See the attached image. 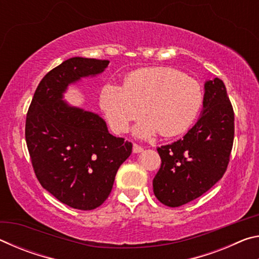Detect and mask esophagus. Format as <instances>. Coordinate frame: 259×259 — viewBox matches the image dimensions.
I'll return each instance as SVG.
<instances>
[{
    "label": "esophagus",
    "instance_id": "34e87169",
    "mask_svg": "<svg viewBox=\"0 0 259 259\" xmlns=\"http://www.w3.org/2000/svg\"><path fill=\"white\" fill-rule=\"evenodd\" d=\"M144 151V148H143V146H140V145H138V144H134V153H140V152H143Z\"/></svg>",
    "mask_w": 259,
    "mask_h": 259
}]
</instances>
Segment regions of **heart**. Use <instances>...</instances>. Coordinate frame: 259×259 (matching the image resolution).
Masks as SVG:
<instances>
[{
    "mask_svg": "<svg viewBox=\"0 0 259 259\" xmlns=\"http://www.w3.org/2000/svg\"><path fill=\"white\" fill-rule=\"evenodd\" d=\"M100 103L111 128L124 133L130 122L146 114L150 119L136 129L147 137L161 129L166 137L190 128L202 104V93L194 78L169 67L142 68L130 74L125 85L105 84ZM146 109L144 110L143 108Z\"/></svg>",
    "mask_w": 259,
    "mask_h": 259,
    "instance_id": "obj_1",
    "label": "heart"
}]
</instances>
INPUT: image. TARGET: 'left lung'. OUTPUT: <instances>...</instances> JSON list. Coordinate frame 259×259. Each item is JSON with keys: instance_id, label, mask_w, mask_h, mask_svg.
I'll return each mask as SVG.
<instances>
[{"instance_id": "8db88e82", "label": "left lung", "mask_w": 259, "mask_h": 259, "mask_svg": "<svg viewBox=\"0 0 259 259\" xmlns=\"http://www.w3.org/2000/svg\"><path fill=\"white\" fill-rule=\"evenodd\" d=\"M234 139V112L218 77L204 84L202 115L182 139L157 147L161 168L153 179L156 199L181 207L209 191L227 169Z\"/></svg>"}]
</instances>
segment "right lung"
I'll list each match as a JSON object with an SVG mask.
<instances>
[{
	"label": "right lung",
	"mask_w": 259,
	"mask_h": 259,
	"mask_svg": "<svg viewBox=\"0 0 259 259\" xmlns=\"http://www.w3.org/2000/svg\"><path fill=\"white\" fill-rule=\"evenodd\" d=\"M108 63L82 57L65 60L38 83L26 116L25 137L35 176L43 188L74 209L103 204L133 151L130 142L108 133L97 114L61 100L68 84L104 72Z\"/></svg>",
	"instance_id": "add662e5"
}]
</instances>
